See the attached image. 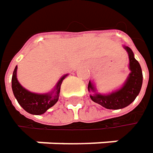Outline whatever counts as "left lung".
<instances>
[{
    "instance_id": "obj_1",
    "label": "left lung",
    "mask_w": 153,
    "mask_h": 153,
    "mask_svg": "<svg viewBox=\"0 0 153 153\" xmlns=\"http://www.w3.org/2000/svg\"><path fill=\"white\" fill-rule=\"evenodd\" d=\"M125 49L129 55L131 73L125 85L119 91L109 95H101L95 93V88L91 82H89L88 84V91L94 92L91 96V100L106 109L118 110L128 106L135 100L142 87L143 74L140 64L134 58L132 50L129 47H125Z\"/></svg>"
}]
</instances>
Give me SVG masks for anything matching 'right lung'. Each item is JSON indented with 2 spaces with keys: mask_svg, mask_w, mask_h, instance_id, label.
<instances>
[{
  "mask_svg": "<svg viewBox=\"0 0 153 153\" xmlns=\"http://www.w3.org/2000/svg\"><path fill=\"white\" fill-rule=\"evenodd\" d=\"M16 70L17 66L13 72L12 90H13V93L16 98L17 102L27 112L33 115L43 114L48 109L52 107L58 101L61 84L67 75L63 76L60 79V81L57 82L54 95L52 94L40 95V94H35V93L27 91V90H25L19 83L16 78Z\"/></svg>",
  "mask_w": 153,
  "mask_h": 153,
  "instance_id": "obj_1",
  "label": "right lung"
}]
</instances>
